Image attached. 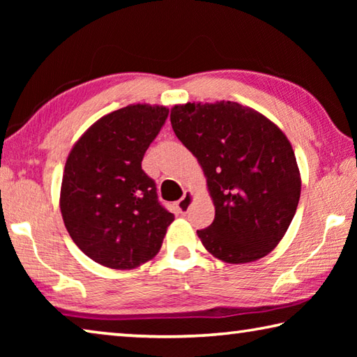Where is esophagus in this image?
Returning <instances> with one entry per match:
<instances>
[{"label": "esophagus", "instance_id": "esophagus-1", "mask_svg": "<svg viewBox=\"0 0 357 357\" xmlns=\"http://www.w3.org/2000/svg\"><path fill=\"white\" fill-rule=\"evenodd\" d=\"M193 200H195V195H193V192L185 190L183 198H181V200L176 203V208H178L179 213H181V214H185L187 211H189V208H190V204L193 203Z\"/></svg>", "mask_w": 357, "mask_h": 357}]
</instances>
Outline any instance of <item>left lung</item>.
I'll return each instance as SVG.
<instances>
[{
  "instance_id": "1",
  "label": "left lung",
  "mask_w": 357,
  "mask_h": 357,
  "mask_svg": "<svg viewBox=\"0 0 357 357\" xmlns=\"http://www.w3.org/2000/svg\"><path fill=\"white\" fill-rule=\"evenodd\" d=\"M174 134L202 165L215 206L197 229L211 255L250 263L275 249L301 197V173L287 135L264 114L238 102H187L170 114Z\"/></svg>"
}]
</instances>
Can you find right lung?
<instances>
[{
    "label": "right lung",
    "mask_w": 357,
    "mask_h": 357,
    "mask_svg": "<svg viewBox=\"0 0 357 357\" xmlns=\"http://www.w3.org/2000/svg\"><path fill=\"white\" fill-rule=\"evenodd\" d=\"M167 116L164 105L119 108L96 121L66 160L59 195L64 225L78 249L105 268L134 269L149 261L174 220L142 170Z\"/></svg>",
    "instance_id": "right-lung-1"
}]
</instances>
